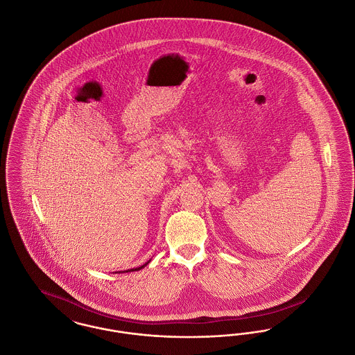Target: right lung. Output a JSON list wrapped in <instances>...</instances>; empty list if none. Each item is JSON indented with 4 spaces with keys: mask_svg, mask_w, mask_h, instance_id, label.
I'll return each mask as SVG.
<instances>
[{
    "mask_svg": "<svg viewBox=\"0 0 355 355\" xmlns=\"http://www.w3.org/2000/svg\"><path fill=\"white\" fill-rule=\"evenodd\" d=\"M148 263H149V262H148ZM148 263H145V265H144V266H146V265H148ZM144 266H141V268H137V269H132V270H128V271L141 270V269H142V268H144Z\"/></svg>",
    "mask_w": 355,
    "mask_h": 355,
    "instance_id": "right-lung-1",
    "label": "right lung"
}]
</instances>
